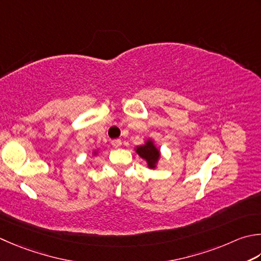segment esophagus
<instances>
[{
    "instance_id": "obj_1",
    "label": "esophagus",
    "mask_w": 261,
    "mask_h": 261,
    "mask_svg": "<svg viewBox=\"0 0 261 261\" xmlns=\"http://www.w3.org/2000/svg\"><path fill=\"white\" fill-rule=\"evenodd\" d=\"M112 145H113V147H115V148H119L122 145V141H121V139H114V140H112Z\"/></svg>"
}]
</instances>
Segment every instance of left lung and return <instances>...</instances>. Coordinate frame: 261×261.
Wrapping results in <instances>:
<instances>
[{"label": "left lung", "mask_w": 261, "mask_h": 261, "mask_svg": "<svg viewBox=\"0 0 261 261\" xmlns=\"http://www.w3.org/2000/svg\"><path fill=\"white\" fill-rule=\"evenodd\" d=\"M136 151L141 158L147 161L148 166L150 168L155 167L158 158H160V151H158L157 148L152 144L151 140H148L145 145L137 147Z\"/></svg>", "instance_id": "obj_1"}]
</instances>
